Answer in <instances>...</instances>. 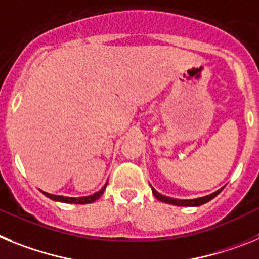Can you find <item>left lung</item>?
I'll list each match as a JSON object with an SVG mask.
<instances>
[{
    "mask_svg": "<svg viewBox=\"0 0 259 259\" xmlns=\"http://www.w3.org/2000/svg\"><path fill=\"white\" fill-rule=\"evenodd\" d=\"M223 189V188H222ZM222 189L217 190V192L211 193V194L206 195V197H201V198H194V199H176V198H170L167 197V195H163L160 194L159 192H156L154 188L151 186V190H152V194L155 195L156 199L159 201L164 202V203H169V204H175V206H201V204L207 203L208 201H211L212 198L217 197L220 192H222Z\"/></svg>",
    "mask_w": 259,
    "mask_h": 259,
    "instance_id": "left-lung-1",
    "label": "left lung"
}]
</instances>
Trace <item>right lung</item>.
I'll return each instance as SVG.
<instances>
[{"instance_id": "add662e5", "label": "right lung", "mask_w": 259, "mask_h": 259, "mask_svg": "<svg viewBox=\"0 0 259 259\" xmlns=\"http://www.w3.org/2000/svg\"><path fill=\"white\" fill-rule=\"evenodd\" d=\"M105 188H107V184L103 186L99 192L94 193L91 195H87V197H79V198H74V197H64V195H55V194H49V193L42 192L41 193L44 195H47L48 198L53 199V201H58V202H64V203H76V204H86V203H92V202H95L96 199L102 197L103 193H104Z\"/></svg>"}]
</instances>
